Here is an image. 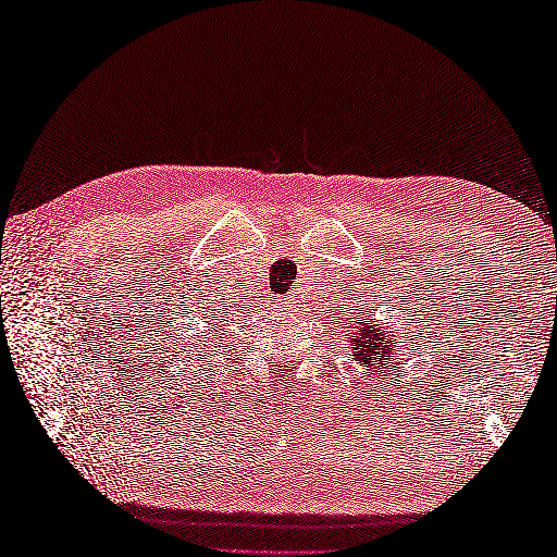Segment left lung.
<instances>
[{
  "label": "left lung",
  "instance_id": "obj_1",
  "mask_svg": "<svg viewBox=\"0 0 557 557\" xmlns=\"http://www.w3.org/2000/svg\"><path fill=\"white\" fill-rule=\"evenodd\" d=\"M351 357L357 359L359 366L366 371L387 369V363H393L395 354V337L387 335V327L381 330L375 325V318H363V323H357L351 330Z\"/></svg>",
  "mask_w": 557,
  "mask_h": 557
}]
</instances>
